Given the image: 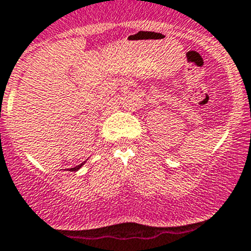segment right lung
<instances>
[{
    "label": "right lung",
    "mask_w": 251,
    "mask_h": 251,
    "mask_svg": "<svg viewBox=\"0 0 251 251\" xmlns=\"http://www.w3.org/2000/svg\"><path fill=\"white\" fill-rule=\"evenodd\" d=\"M84 163H81V165H79V166H76V167H73V168H69V171H78L79 168L81 167V166H83Z\"/></svg>",
    "instance_id": "1"
}]
</instances>
